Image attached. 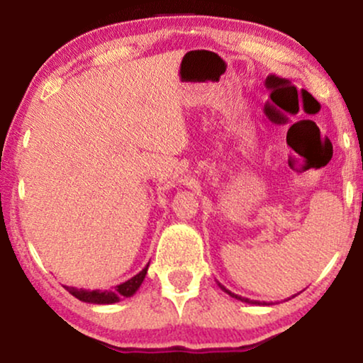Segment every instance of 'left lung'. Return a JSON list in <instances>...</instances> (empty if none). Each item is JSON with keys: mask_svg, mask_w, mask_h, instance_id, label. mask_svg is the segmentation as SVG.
<instances>
[{"mask_svg": "<svg viewBox=\"0 0 363 363\" xmlns=\"http://www.w3.org/2000/svg\"><path fill=\"white\" fill-rule=\"evenodd\" d=\"M217 286H219L222 291H224L225 294H229L230 297H234V298H238V301H240V302H245V303H255V306H269V303H260V302H257V301H250V298H245V297H240V296H238V294H234V292H230L229 289H225L224 286H222V284H219L217 282Z\"/></svg>", "mask_w": 363, "mask_h": 363, "instance_id": "8db88e82", "label": "left lung"}]
</instances>
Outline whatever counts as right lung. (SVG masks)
I'll return each mask as SVG.
<instances>
[{
    "instance_id": "obj_1",
    "label": "right lung",
    "mask_w": 363,
    "mask_h": 363,
    "mask_svg": "<svg viewBox=\"0 0 363 363\" xmlns=\"http://www.w3.org/2000/svg\"><path fill=\"white\" fill-rule=\"evenodd\" d=\"M147 267L149 264L144 267L141 272L134 275L125 282L116 286L113 291H86V289H76V287H67L65 289L71 296H74L76 298H79L81 302H88V303H99V306H106V303H116L119 302L121 298L124 297H133L134 294L138 292V289L141 287V284L144 282V277L147 274Z\"/></svg>"
}]
</instances>
